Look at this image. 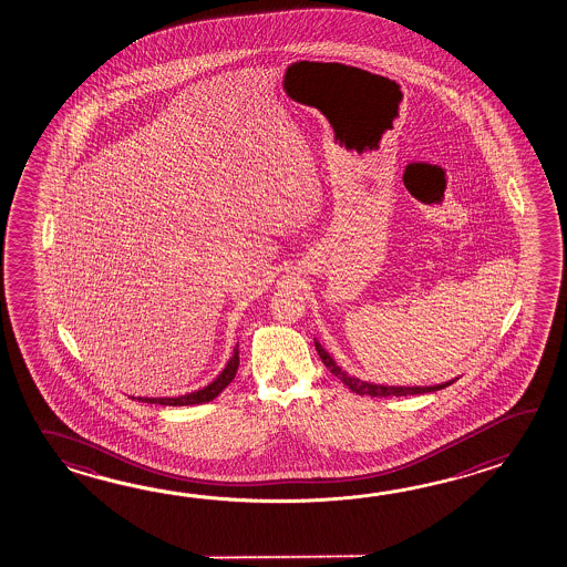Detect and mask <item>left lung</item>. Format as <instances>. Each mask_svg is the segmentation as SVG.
Returning <instances> with one entry per match:
<instances>
[{"instance_id": "obj_1", "label": "left lung", "mask_w": 567, "mask_h": 567, "mask_svg": "<svg viewBox=\"0 0 567 567\" xmlns=\"http://www.w3.org/2000/svg\"><path fill=\"white\" fill-rule=\"evenodd\" d=\"M315 349L319 353V358L323 359L324 368L331 371L336 375L337 380L346 383L347 388L351 392L359 393V395H371V398H388V395H414V393H430L439 392L444 390L446 385L456 382L458 378H454L451 382L436 383V385H383V383L365 382V380H359L355 375H349L346 370H341L337 365L336 359L331 358L323 346L315 339Z\"/></svg>"}]
</instances>
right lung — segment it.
Returning a JSON list of instances; mask_svg holds the SVG:
<instances>
[{"label":"right lung","mask_w":567,"mask_h":567,"mask_svg":"<svg viewBox=\"0 0 567 567\" xmlns=\"http://www.w3.org/2000/svg\"><path fill=\"white\" fill-rule=\"evenodd\" d=\"M238 365H240V358H238V346L234 347V353H231V358L228 359V363H226V368L220 371V375L214 380V382L208 383L206 388H199L196 392L184 393V395H175V398H135V395H131V400H140V402H145V404H162V405H196V404H206V402H212L214 398H218L228 385H230L231 380H234V375H236V371H238Z\"/></svg>","instance_id":"right-lung-1"}]
</instances>
